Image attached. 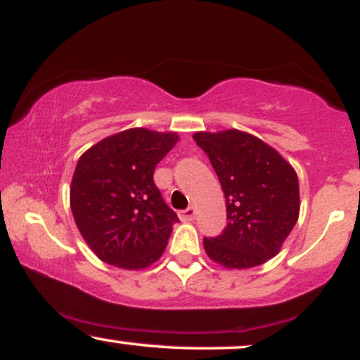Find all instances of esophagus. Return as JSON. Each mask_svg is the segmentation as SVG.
Wrapping results in <instances>:
<instances>
[{"instance_id":"1","label":"esophagus","mask_w":360,"mask_h":360,"mask_svg":"<svg viewBox=\"0 0 360 360\" xmlns=\"http://www.w3.org/2000/svg\"><path fill=\"white\" fill-rule=\"evenodd\" d=\"M194 216H196V210H194L193 206H189L188 210L181 211V213H179V218H181V221H193V219H194Z\"/></svg>"}]
</instances>
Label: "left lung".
I'll list each match as a JSON object with an SVG mask.
<instances>
[{"mask_svg":"<svg viewBox=\"0 0 360 360\" xmlns=\"http://www.w3.org/2000/svg\"><path fill=\"white\" fill-rule=\"evenodd\" d=\"M196 144L213 164L224 198L228 226L205 238L206 255L228 270L263 265L278 255L298 214L295 169L278 150L248 132H196Z\"/></svg>","mask_w":360,"mask_h":360,"instance_id":"obj_1","label":"left lung"}]
</instances>
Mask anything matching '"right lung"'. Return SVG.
I'll return each mask as SVG.
<instances>
[{"instance_id": "add662e5", "label": "right lung", "mask_w": 360, "mask_h": 360, "mask_svg": "<svg viewBox=\"0 0 360 360\" xmlns=\"http://www.w3.org/2000/svg\"><path fill=\"white\" fill-rule=\"evenodd\" d=\"M179 136L134 127L80 155L70 184L73 219L102 262L144 270L166 250L177 214L154 184V169Z\"/></svg>"}]
</instances>
